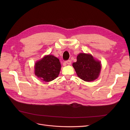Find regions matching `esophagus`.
I'll use <instances>...</instances> for the list:
<instances>
[{
    "label": "esophagus",
    "mask_w": 130,
    "mask_h": 130,
    "mask_svg": "<svg viewBox=\"0 0 130 130\" xmlns=\"http://www.w3.org/2000/svg\"><path fill=\"white\" fill-rule=\"evenodd\" d=\"M65 63H66L67 64H68V65H71L72 62H71V60H66V61H65Z\"/></svg>",
    "instance_id": "esophagus-1"
}]
</instances>
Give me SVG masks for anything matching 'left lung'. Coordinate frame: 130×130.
<instances>
[{"label": "left lung", "instance_id": "1", "mask_svg": "<svg viewBox=\"0 0 130 130\" xmlns=\"http://www.w3.org/2000/svg\"><path fill=\"white\" fill-rule=\"evenodd\" d=\"M73 66L77 76L86 82L96 79L101 69L100 61L95 60L91 55L85 53L78 55L76 62L73 64Z\"/></svg>", "mask_w": 130, "mask_h": 130}]
</instances>
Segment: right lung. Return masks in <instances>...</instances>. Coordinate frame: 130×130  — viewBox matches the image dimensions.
Returning a JSON list of instances; mask_svg holds the SVG:
<instances>
[{"instance_id": "right-lung-1", "label": "right lung", "mask_w": 130, "mask_h": 130, "mask_svg": "<svg viewBox=\"0 0 130 130\" xmlns=\"http://www.w3.org/2000/svg\"><path fill=\"white\" fill-rule=\"evenodd\" d=\"M60 68L59 60L49 55L35 64V74L41 80L48 82L58 77Z\"/></svg>"}]
</instances>
